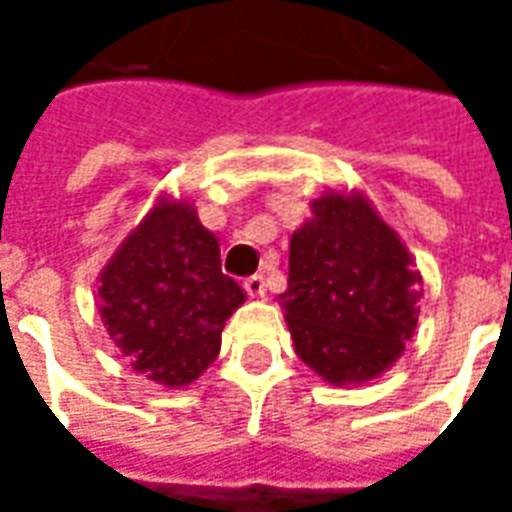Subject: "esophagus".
I'll return each instance as SVG.
<instances>
[{"label":"esophagus","mask_w":512,"mask_h":512,"mask_svg":"<svg viewBox=\"0 0 512 512\" xmlns=\"http://www.w3.org/2000/svg\"><path fill=\"white\" fill-rule=\"evenodd\" d=\"M244 290L252 296V299H263V296H266V282H263L260 274H252V277H246Z\"/></svg>","instance_id":"34e87169"}]
</instances>
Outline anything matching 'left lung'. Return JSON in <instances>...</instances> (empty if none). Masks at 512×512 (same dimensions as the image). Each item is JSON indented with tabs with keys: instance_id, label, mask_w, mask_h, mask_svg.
Here are the masks:
<instances>
[{
	"instance_id": "obj_1",
	"label": "left lung",
	"mask_w": 512,
	"mask_h": 512,
	"mask_svg": "<svg viewBox=\"0 0 512 512\" xmlns=\"http://www.w3.org/2000/svg\"><path fill=\"white\" fill-rule=\"evenodd\" d=\"M310 208L279 304L304 365L326 384H367L414 337L422 274L362 191H326Z\"/></svg>"
}]
</instances>
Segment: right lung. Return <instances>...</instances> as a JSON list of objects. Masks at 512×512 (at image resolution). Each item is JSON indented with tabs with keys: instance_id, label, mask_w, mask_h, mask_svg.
I'll list each match as a JSON object with an SVG mask.
<instances>
[{
	"instance_id": "add662e5",
	"label": "right lung",
	"mask_w": 512,
	"mask_h": 512,
	"mask_svg": "<svg viewBox=\"0 0 512 512\" xmlns=\"http://www.w3.org/2000/svg\"><path fill=\"white\" fill-rule=\"evenodd\" d=\"M246 301L222 274L219 241L197 208L161 194L98 277L106 332L139 376L167 389L208 370L224 321Z\"/></svg>"
}]
</instances>
